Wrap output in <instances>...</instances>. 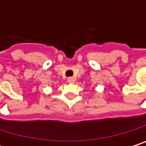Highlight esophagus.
<instances>
[{"instance_id":"esophagus-1","label":"esophagus","mask_w":146,"mask_h":146,"mask_svg":"<svg viewBox=\"0 0 146 146\" xmlns=\"http://www.w3.org/2000/svg\"><path fill=\"white\" fill-rule=\"evenodd\" d=\"M68 82L69 84H74V82H75V78H73V77H69V78H68Z\"/></svg>"}]
</instances>
